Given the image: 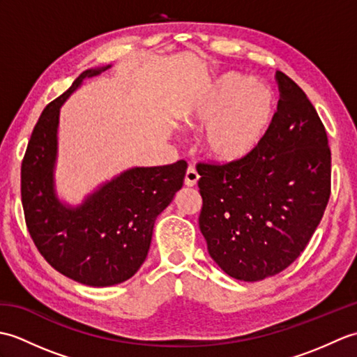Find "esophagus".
Returning <instances> with one entry per match:
<instances>
[{
	"label": "esophagus",
	"mask_w": 357,
	"mask_h": 357,
	"mask_svg": "<svg viewBox=\"0 0 357 357\" xmlns=\"http://www.w3.org/2000/svg\"><path fill=\"white\" fill-rule=\"evenodd\" d=\"M198 181H199V174H198V172H196V169L195 167H188L187 169V172H185V178H184V184L187 185V187H195L196 184H198Z\"/></svg>",
	"instance_id": "obj_1"
}]
</instances>
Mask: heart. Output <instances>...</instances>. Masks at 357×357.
<instances>
[{
    "mask_svg": "<svg viewBox=\"0 0 357 357\" xmlns=\"http://www.w3.org/2000/svg\"><path fill=\"white\" fill-rule=\"evenodd\" d=\"M271 90L238 73L224 75L187 118L202 128L204 150L218 162H236L259 146L273 118Z\"/></svg>",
    "mask_w": 357,
    "mask_h": 357,
    "instance_id": "b5f03b06",
    "label": "heart"
}]
</instances>
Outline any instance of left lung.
<instances>
[{"instance_id":"1","label":"left lung","mask_w":357,"mask_h":357,"mask_svg":"<svg viewBox=\"0 0 357 357\" xmlns=\"http://www.w3.org/2000/svg\"><path fill=\"white\" fill-rule=\"evenodd\" d=\"M278 112L261 144L236 162H199V229L227 275L256 282L298 259L331 193L327 132L296 82L276 72Z\"/></svg>"}]
</instances>
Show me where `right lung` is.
<instances>
[{
	"label": "right lung",
	"mask_w": 357,
	"mask_h": 357,
	"mask_svg": "<svg viewBox=\"0 0 357 357\" xmlns=\"http://www.w3.org/2000/svg\"><path fill=\"white\" fill-rule=\"evenodd\" d=\"M90 69L41 113L21 164V201L38 252L61 275L90 287L130 279L146 261L158 215L184 183L187 162L135 167L98 188L79 207L58 201L53 184L59 109Z\"/></svg>",
	"instance_id": "right-lung-1"
}]
</instances>
